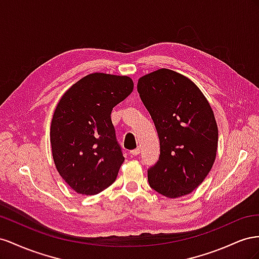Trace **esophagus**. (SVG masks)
<instances>
[{
	"instance_id": "obj_1",
	"label": "esophagus",
	"mask_w": 259,
	"mask_h": 259,
	"mask_svg": "<svg viewBox=\"0 0 259 259\" xmlns=\"http://www.w3.org/2000/svg\"><path fill=\"white\" fill-rule=\"evenodd\" d=\"M130 154L132 155V156H138V155L140 154V149H136V150H132L130 152Z\"/></svg>"
}]
</instances>
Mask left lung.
Here are the masks:
<instances>
[{
  "mask_svg": "<svg viewBox=\"0 0 259 259\" xmlns=\"http://www.w3.org/2000/svg\"><path fill=\"white\" fill-rule=\"evenodd\" d=\"M138 92L156 127L160 155L150 186L169 198L190 194L215 162L218 127L207 99L181 73L161 68L142 76Z\"/></svg>",
  "mask_w": 259,
  "mask_h": 259,
  "instance_id": "8db88e82",
  "label": "left lung"
}]
</instances>
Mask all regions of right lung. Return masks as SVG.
<instances>
[{
    "mask_svg": "<svg viewBox=\"0 0 259 259\" xmlns=\"http://www.w3.org/2000/svg\"><path fill=\"white\" fill-rule=\"evenodd\" d=\"M134 91L128 76L90 73L57 103L50 141L58 174L79 194L109 187L124 160L110 119L113 108Z\"/></svg>",
    "mask_w": 259,
    "mask_h": 259,
    "instance_id": "add662e5",
    "label": "right lung"
}]
</instances>
